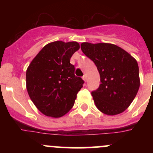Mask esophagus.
Wrapping results in <instances>:
<instances>
[{"instance_id": "1", "label": "esophagus", "mask_w": 153, "mask_h": 153, "mask_svg": "<svg viewBox=\"0 0 153 153\" xmlns=\"http://www.w3.org/2000/svg\"><path fill=\"white\" fill-rule=\"evenodd\" d=\"M82 78L83 79V80H84V81H85V82L87 81V78H86V75H84L82 77Z\"/></svg>"}]
</instances>
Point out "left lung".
I'll use <instances>...</instances> for the list:
<instances>
[{
	"instance_id": "obj_1",
	"label": "left lung",
	"mask_w": 153,
	"mask_h": 153,
	"mask_svg": "<svg viewBox=\"0 0 153 153\" xmlns=\"http://www.w3.org/2000/svg\"><path fill=\"white\" fill-rule=\"evenodd\" d=\"M80 46L100 74L101 83L91 92L96 107L107 115L122 113L134 99L140 88L137 60L113 44L83 42Z\"/></svg>"
}]
</instances>
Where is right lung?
<instances>
[{"label": "right lung", "instance_id": "obj_1", "mask_svg": "<svg viewBox=\"0 0 153 153\" xmlns=\"http://www.w3.org/2000/svg\"><path fill=\"white\" fill-rule=\"evenodd\" d=\"M80 48L76 42L56 41L47 44L33 59L26 70V89L32 102L47 117L66 114L75 103L83 80L75 75L70 63Z\"/></svg>", "mask_w": 153, "mask_h": 153}]
</instances>
